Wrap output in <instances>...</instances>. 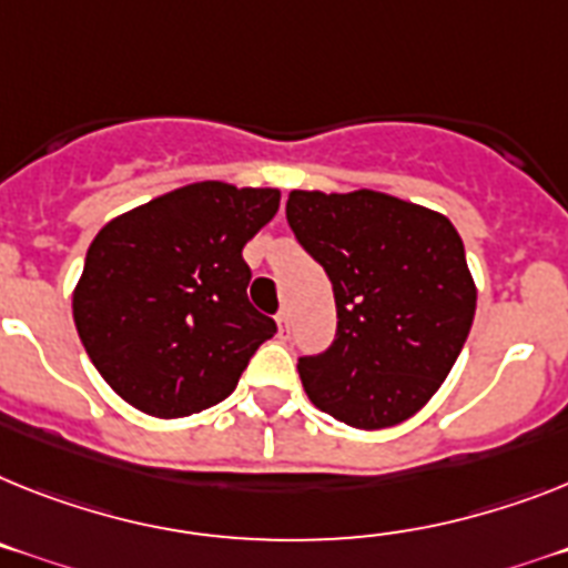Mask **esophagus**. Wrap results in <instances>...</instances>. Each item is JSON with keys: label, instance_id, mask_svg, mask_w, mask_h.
<instances>
[{"label": "esophagus", "instance_id": "obj_1", "mask_svg": "<svg viewBox=\"0 0 568 568\" xmlns=\"http://www.w3.org/2000/svg\"><path fill=\"white\" fill-rule=\"evenodd\" d=\"M276 328H280V335H288V312H285V308H280V312H276Z\"/></svg>", "mask_w": 568, "mask_h": 568}]
</instances>
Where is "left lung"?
Masks as SVG:
<instances>
[{"mask_svg": "<svg viewBox=\"0 0 568 568\" xmlns=\"http://www.w3.org/2000/svg\"><path fill=\"white\" fill-rule=\"evenodd\" d=\"M285 219L326 271L337 332L297 361L314 407L381 430L430 402L476 312L474 276L450 219L375 190H292Z\"/></svg>", "mask_w": 568, "mask_h": 568, "instance_id": "1", "label": "left lung"}]
</instances>
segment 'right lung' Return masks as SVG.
<instances>
[{"label": "right lung", "instance_id": "1", "mask_svg": "<svg viewBox=\"0 0 568 568\" xmlns=\"http://www.w3.org/2000/svg\"><path fill=\"white\" fill-rule=\"evenodd\" d=\"M280 190L199 181L112 219L85 254L74 326L109 387L181 418L225 402L276 323L247 300L245 242Z\"/></svg>", "mask_w": 568, "mask_h": 568}]
</instances>
